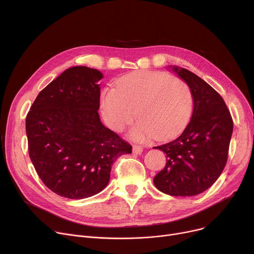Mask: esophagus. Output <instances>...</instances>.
<instances>
[{
  "instance_id": "obj_1",
  "label": "esophagus",
  "mask_w": 254,
  "mask_h": 254,
  "mask_svg": "<svg viewBox=\"0 0 254 254\" xmlns=\"http://www.w3.org/2000/svg\"><path fill=\"white\" fill-rule=\"evenodd\" d=\"M143 152V147L140 145H134L132 146V153L134 154H141Z\"/></svg>"
}]
</instances>
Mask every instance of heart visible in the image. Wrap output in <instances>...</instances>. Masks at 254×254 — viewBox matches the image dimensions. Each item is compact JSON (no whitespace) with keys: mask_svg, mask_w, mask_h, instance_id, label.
<instances>
[{"mask_svg":"<svg viewBox=\"0 0 254 254\" xmlns=\"http://www.w3.org/2000/svg\"><path fill=\"white\" fill-rule=\"evenodd\" d=\"M192 108L190 85L165 72L126 75L117 80L115 88L106 87L101 95L103 116L113 129L124 130L138 115L140 120L129 131L137 142L153 136L161 141L176 136L188 125Z\"/></svg>","mask_w":254,"mask_h":254,"instance_id":"heart-1","label":"heart"}]
</instances>
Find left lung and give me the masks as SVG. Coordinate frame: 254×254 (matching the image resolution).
I'll return each mask as SVG.
<instances>
[{"label": "left lung", "instance_id": "obj_1", "mask_svg": "<svg viewBox=\"0 0 254 254\" xmlns=\"http://www.w3.org/2000/svg\"><path fill=\"white\" fill-rule=\"evenodd\" d=\"M171 68L190 85L193 112L177 139L153 147L167 157L153 183L164 193L191 196L208 190L222 173L228 162L233 119L221 96L202 78L183 68Z\"/></svg>", "mask_w": 254, "mask_h": 254}]
</instances>
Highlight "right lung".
<instances>
[{"instance_id":"obj_1","label":"right lung","mask_w":254,"mask_h":254,"mask_svg":"<svg viewBox=\"0 0 254 254\" xmlns=\"http://www.w3.org/2000/svg\"><path fill=\"white\" fill-rule=\"evenodd\" d=\"M102 78L84 65L66 69L39 92L26 115L31 161L43 183L61 196L99 193L116 159L131 153V146L101 123Z\"/></svg>"}]
</instances>
